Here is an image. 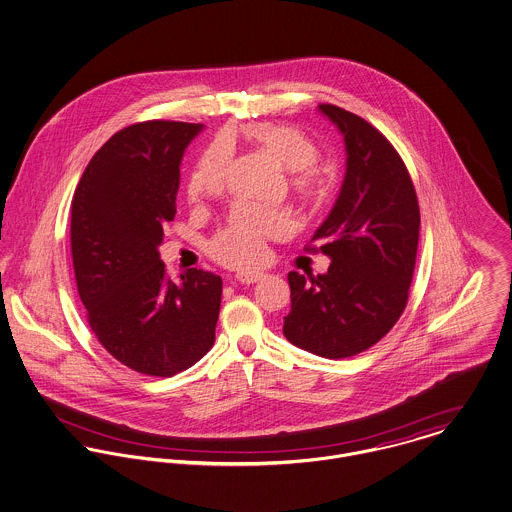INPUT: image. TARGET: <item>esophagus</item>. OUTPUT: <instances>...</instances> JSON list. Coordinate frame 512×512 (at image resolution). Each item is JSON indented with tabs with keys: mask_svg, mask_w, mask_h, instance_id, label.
<instances>
[{
	"mask_svg": "<svg viewBox=\"0 0 512 512\" xmlns=\"http://www.w3.org/2000/svg\"><path fill=\"white\" fill-rule=\"evenodd\" d=\"M234 278H236V281H240V283H256V281L264 278V274L256 272V270H248V272H238Z\"/></svg>",
	"mask_w": 512,
	"mask_h": 512,
	"instance_id": "esophagus-1",
	"label": "esophagus"
}]
</instances>
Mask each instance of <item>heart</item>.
<instances>
[{"instance_id":"1","label":"heart","mask_w":512,"mask_h":512,"mask_svg":"<svg viewBox=\"0 0 512 512\" xmlns=\"http://www.w3.org/2000/svg\"><path fill=\"white\" fill-rule=\"evenodd\" d=\"M244 135L274 156L289 170L291 184L307 199H315L323 191V178L313 166L321 152L317 142L303 131L287 125L254 123L244 129ZM229 172V148L225 142H215L197 162L189 178V197L219 193ZM289 229V217L274 209L254 203H240L229 223L211 240V254L229 266H250L262 260L264 242L281 236Z\"/></svg>"}]
</instances>
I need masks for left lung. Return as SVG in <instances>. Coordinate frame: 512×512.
I'll return each instance as SVG.
<instances>
[{
  "mask_svg": "<svg viewBox=\"0 0 512 512\" xmlns=\"http://www.w3.org/2000/svg\"><path fill=\"white\" fill-rule=\"evenodd\" d=\"M342 135L346 174L313 238L330 258L325 274L289 272L283 336L315 356L340 360L381 340L407 305L420 213L411 176L377 129L336 105H319Z\"/></svg>",
  "mask_w": 512,
  "mask_h": 512,
  "instance_id": "8db88e82",
  "label": "left lung"
}]
</instances>
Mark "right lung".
<instances>
[{"label":"right lung","instance_id":"right-lung-1","mask_svg":"<svg viewBox=\"0 0 512 512\" xmlns=\"http://www.w3.org/2000/svg\"><path fill=\"white\" fill-rule=\"evenodd\" d=\"M201 123L146 121L107 140L72 199L78 293L101 346L144 375L170 377L215 342L223 279L189 268L166 278L164 227L174 221L180 166Z\"/></svg>","mask_w":512,"mask_h":512}]
</instances>
